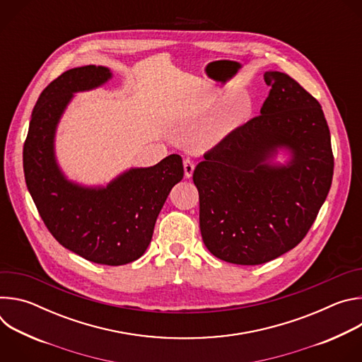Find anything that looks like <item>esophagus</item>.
Returning <instances> with one entry per match:
<instances>
[{
  "instance_id": "34e87169",
  "label": "esophagus",
  "mask_w": 362,
  "mask_h": 362,
  "mask_svg": "<svg viewBox=\"0 0 362 362\" xmlns=\"http://www.w3.org/2000/svg\"><path fill=\"white\" fill-rule=\"evenodd\" d=\"M183 168H185V176L186 177H192L193 175V170H194V165L190 159H185L183 160Z\"/></svg>"
}]
</instances>
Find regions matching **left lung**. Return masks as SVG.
Listing matches in <instances>:
<instances>
[{
  "label": "left lung",
  "mask_w": 362,
  "mask_h": 362,
  "mask_svg": "<svg viewBox=\"0 0 362 362\" xmlns=\"http://www.w3.org/2000/svg\"><path fill=\"white\" fill-rule=\"evenodd\" d=\"M261 115L203 154L193 172L204 246L219 259L261 265L295 247L311 229L334 175L329 129L318 100L281 71ZM285 167L269 165L278 148Z\"/></svg>",
  "instance_id": "left-lung-1"
}]
</instances>
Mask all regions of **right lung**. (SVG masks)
<instances>
[{"label": "right lung", "mask_w": 362, "mask_h": 362, "mask_svg": "<svg viewBox=\"0 0 362 362\" xmlns=\"http://www.w3.org/2000/svg\"><path fill=\"white\" fill-rule=\"evenodd\" d=\"M112 77L106 67L71 69L40 94L23 150L28 192L56 240L84 259L124 265L146 252L172 187L183 179L179 154L151 168L130 169L106 187L69 182L57 166L54 134L73 93L91 90Z\"/></svg>", "instance_id": "obj_1"}]
</instances>
